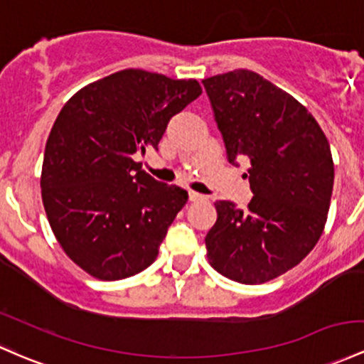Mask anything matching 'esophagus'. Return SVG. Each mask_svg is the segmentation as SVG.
<instances>
[{"label":"esophagus","instance_id":"34e87169","mask_svg":"<svg viewBox=\"0 0 364 364\" xmlns=\"http://www.w3.org/2000/svg\"><path fill=\"white\" fill-rule=\"evenodd\" d=\"M188 198L191 202H198V200H203V195L198 193V191H193V190H188Z\"/></svg>","mask_w":364,"mask_h":364}]
</instances>
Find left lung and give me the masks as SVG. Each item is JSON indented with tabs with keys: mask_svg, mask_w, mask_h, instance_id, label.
I'll list each match as a JSON object with an SVG mask.
<instances>
[{
	"mask_svg": "<svg viewBox=\"0 0 364 364\" xmlns=\"http://www.w3.org/2000/svg\"><path fill=\"white\" fill-rule=\"evenodd\" d=\"M228 162H250L254 197L243 213L215 202L205 237L210 266L245 285L297 266L321 237L333 190L328 139L316 119L289 93L250 70L203 79Z\"/></svg>",
	"mask_w": 364,
	"mask_h": 364,
	"instance_id": "obj_1",
	"label": "left lung"
}]
</instances>
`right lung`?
<instances>
[{"label":"right lung","mask_w":364,"mask_h":364,"mask_svg":"<svg viewBox=\"0 0 364 364\" xmlns=\"http://www.w3.org/2000/svg\"><path fill=\"white\" fill-rule=\"evenodd\" d=\"M200 93L195 79L126 69L82 87L60 110L41 197L62 249L91 277H133L157 259L188 193L146 174L136 155L157 150L171 119Z\"/></svg>","instance_id":"add662e5"}]
</instances>
